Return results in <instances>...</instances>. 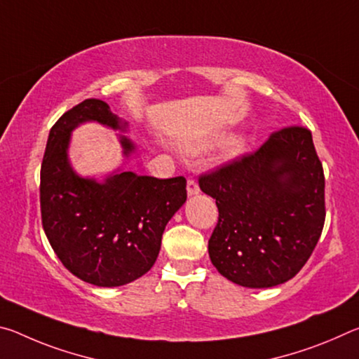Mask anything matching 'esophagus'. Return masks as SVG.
Returning a JSON list of instances; mask_svg holds the SVG:
<instances>
[{"label":"esophagus","mask_w":359,"mask_h":359,"mask_svg":"<svg viewBox=\"0 0 359 359\" xmlns=\"http://www.w3.org/2000/svg\"><path fill=\"white\" fill-rule=\"evenodd\" d=\"M187 193H188V196H196V194H199V187H198L196 182L191 180V179H188V182H187Z\"/></svg>","instance_id":"esophagus-1"}]
</instances>
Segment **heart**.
I'll use <instances>...</instances> for the list:
<instances>
[{
  "label": "heart",
  "instance_id": "heart-1",
  "mask_svg": "<svg viewBox=\"0 0 359 359\" xmlns=\"http://www.w3.org/2000/svg\"><path fill=\"white\" fill-rule=\"evenodd\" d=\"M245 144H247V137L244 135H233L228 139L226 144H224V154H226L228 158H234L245 149ZM196 147L204 149L205 144H198Z\"/></svg>",
  "mask_w": 359,
  "mask_h": 359
}]
</instances>
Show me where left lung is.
Wrapping results in <instances>:
<instances>
[{
	"mask_svg": "<svg viewBox=\"0 0 359 359\" xmlns=\"http://www.w3.org/2000/svg\"><path fill=\"white\" fill-rule=\"evenodd\" d=\"M199 188L218 208L209 257L228 280L271 288L311 258L326 214L323 166L307 128L274 133L255 154L201 175Z\"/></svg>",
	"mask_w": 359,
	"mask_h": 359,
	"instance_id": "8db88e82",
	"label": "left lung"
}]
</instances>
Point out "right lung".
Here are the masks:
<instances>
[{
	"mask_svg": "<svg viewBox=\"0 0 359 359\" xmlns=\"http://www.w3.org/2000/svg\"><path fill=\"white\" fill-rule=\"evenodd\" d=\"M87 121L121 133L130 126L101 100H85L60 117L41 166L42 228L71 274L96 287H121L155 264L163 231L187 201V180L137 175L123 166L101 180L82 177L71 165L69 144ZM117 136L128 160L136 144Z\"/></svg>",
	"mask_w": 359,
	"mask_h": 359,
	"instance_id": "right-lung-1",
	"label": "right lung"
}]
</instances>
